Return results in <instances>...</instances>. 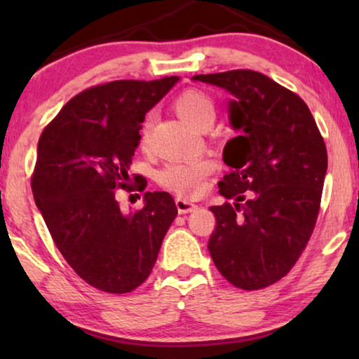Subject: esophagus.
<instances>
[{
  "label": "esophagus",
  "mask_w": 359,
  "mask_h": 359,
  "mask_svg": "<svg viewBox=\"0 0 359 359\" xmlns=\"http://www.w3.org/2000/svg\"><path fill=\"white\" fill-rule=\"evenodd\" d=\"M176 208H178V212L180 214H188V212H193V210L198 208L194 203H191V201L184 199V198H178L176 199Z\"/></svg>",
  "instance_id": "34e87169"
}]
</instances>
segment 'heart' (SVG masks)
Segmentation results:
<instances>
[{
	"instance_id": "1",
	"label": "heart",
	"mask_w": 359,
	"mask_h": 359,
	"mask_svg": "<svg viewBox=\"0 0 359 359\" xmlns=\"http://www.w3.org/2000/svg\"><path fill=\"white\" fill-rule=\"evenodd\" d=\"M175 111L178 112L181 119L188 122L189 126L204 129L210 127L215 119V101L208 93L201 90H186L176 96L173 101ZM151 119L147 117L140 127V147H147L150 140ZM214 166L208 160L188 161V163H170L158 173L161 186L173 191L180 196H194L198 194L205 176L212 173Z\"/></svg>"
}]
</instances>
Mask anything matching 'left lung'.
Segmentation results:
<instances>
[{
  "label": "left lung",
  "mask_w": 359,
  "mask_h": 359,
  "mask_svg": "<svg viewBox=\"0 0 359 359\" xmlns=\"http://www.w3.org/2000/svg\"><path fill=\"white\" fill-rule=\"evenodd\" d=\"M232 93L229 140L232 171L219 193L233 204L210 208L209 253L235 287L257 291L286 276L306 250L320 210L327 147L301 96L253 70L196 75Z\"/></svg>",
  "instance_id": "obj_1"
}]
</instances>
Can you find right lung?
<instances>
[{"instance_id":"add662e5","label":"right lung","mask_w":359,"mask_h":359,"mask_svg":"<svg viewBox=\"0 0 359 359\" xmlns=\"http://www.w3.org/2000/svg\"><path fill=\"white\" fill-rule=\"evenodd\" d=\"M178 76L116 80L73 96L42 130L32 194L58 252L90 286L132 292L149 278L178 209L171 194H144L145 205L122 214L117 191H144L129 168L139 130Z\"/></svg>"}]
</instances>
